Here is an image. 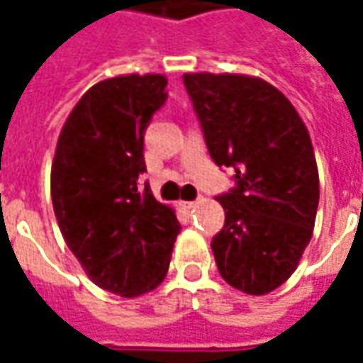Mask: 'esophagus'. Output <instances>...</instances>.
<instances>
[{"label":"esophagus","instance_id":"obj_1","mask_svg":"<svg viewBox=\"0 0 363 363\" xmlns=\"http://www.w3.org/2000/svg\"><path fill=\"white\" fill-rule=\"evenodd\" d=\"M198 200H190V202H182V208L184 210H192V208H196Z\"/></svg>","mask_w":363,"mask_h":363}]
</instances>
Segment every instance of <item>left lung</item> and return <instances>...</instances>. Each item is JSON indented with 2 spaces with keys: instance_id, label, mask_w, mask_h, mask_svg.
Listing matches in <instances>:
<instances>
[{
  "instance_id": "8db88e82",
  "label": "left lung",
  "mask_w": 363,
  "mask_h": 363,
  "mask_svg": "<svg viewBox=\"0 0 363 363\" xmlns=\"http://www.w3.org/2000/svg\"><path fill=\"white\" fill-rule=\"evenodd\" d=\"M184 87L220 167L235 169V189L218 200L225 225L212 239L221 278L264 296L296 272L319 206L311 138L286 95L260 77L184 74Z\"/></svg>"
}]
</instances>
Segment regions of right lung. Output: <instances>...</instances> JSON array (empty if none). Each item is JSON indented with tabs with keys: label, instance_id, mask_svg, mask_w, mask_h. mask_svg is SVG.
<instances>
[{
	"label": "right lung",
	"instance_id": "1",
	"mask_svg": "<svg viewBox=\"0 0 363 363\" xmlns=\"http://www.w3.org/2000/svg\"><path fill=\"white\" fill-rule=\"evenodd\" d=\"M167 77L95 83L69 112L52 161L50 192L64 241L99 288L138 297L163 281L181 223L145 173L143 132L167 101Z\"/></svg>",
	"mask_w": 363,
	"mask_h": 363
}]
</instances>
